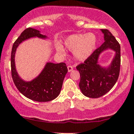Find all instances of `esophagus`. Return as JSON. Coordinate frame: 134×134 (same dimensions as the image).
Masks as SVG:
<instances>
[{
    "mask_svg": "<svg viewBox=\"0 0 134 134\" xmlns=\"http://www.w3.org/2000/svg\"><path fill=\"white\" fill-rule=\"evenodd\" d=\"M67 69H68V72H70L72 71V69H73V67L71 65H69L68 67H67Z\"/></svg>",
    "mask_w": 134,
    "mask_h": 134,
    "instance_id": "esophagus-1",
    "label": "esophagus"
}]
</instances>
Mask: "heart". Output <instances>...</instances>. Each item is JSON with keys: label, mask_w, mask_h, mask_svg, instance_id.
<instances>
[{"label": "heart", "mask_w": 134, "mask_h": 134, "mask_svg": "<svg viewBox=\"0 0 134 134\" xmlns=\"http://www.w3.org/2000/svg\"><path fill=\"white\" fill-rule=\"evenodd\" d=\"M64 44L67 49L72 51L76 60L83 62L92 54L95 49L97 37L93 33L71 35L66 37ZM56 50L59 53L64 52L63 48L59 44L57 45Z\"/></svg>", "instance_id": "heart-1"}]
</instances>
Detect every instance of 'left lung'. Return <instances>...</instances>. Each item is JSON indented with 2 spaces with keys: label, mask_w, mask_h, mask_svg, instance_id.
<instances>
[{
  "label": "left lung",
  "mask_w": 134,
  "mask_h": 134,
  "mask_svg": "<svg viewBox=\"0 0 134 134\" xmlns=\"http://www.w3.org/2000/svg\"><path fill=\"white\" fill-rule=\"evenodd\" d=\"M103 44L93 52L83 63L76 67L80 75L79 87L83 95L98 98L104 95L114 86L118 79L121 65V47L108 30L101 29ZM110 49L115 52L110 63L102 66L98 63L101 54Z\"/></svg>",
  "instance_id": "8db88e82"
}]
</instances>
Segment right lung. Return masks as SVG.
Returning <instances> with one entry per match:
<instances>
[{
    "label": "right lung",
    "mask_w": 134,
    "mask_h": 134,
    "mask_svg": "<svg viewBox=\"0 0 134 134\" xmlns=\"http://www.w3.org/2000/svg\"><path fill=\"white\" fill-rule=\"evenodd\" d=\"M33 37L47 40L38 30L28 28L25 30L15 41L11 55L12 76L15 85L24 96L36 102H48L55 99L60 93L67 67L65 63L47 62L38 76L30 81L23 79L17 72L15 66L17 48L23 42Z\"/></svg>",
    "instance_id": "obj_1"
}]
</instances>
